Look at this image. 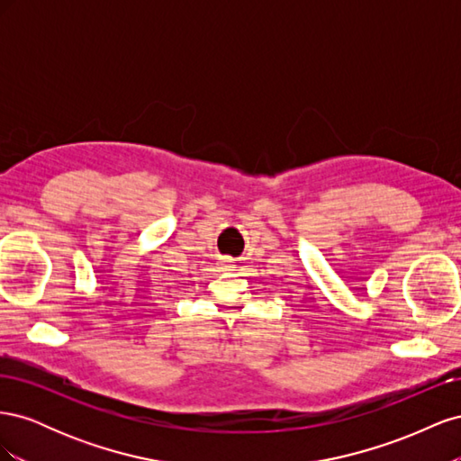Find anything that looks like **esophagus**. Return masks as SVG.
Here are the masks:
<instances>
[{"label":"esophagus","mask_w":461,"mask_h":461,"mask_svg":"<svg viewBox=\"0 0 461 461\" xmlns=\"http://www.w3.org/2000/svg\"><path fill=\"white\" fill-rule=\"evenodd\" d=\"M221 263H222V267H227V269H230V267H234V263H236V259H232V258H222V259H221Z\"/></svg>","instance_id":"obj_1"}]
</instances>
